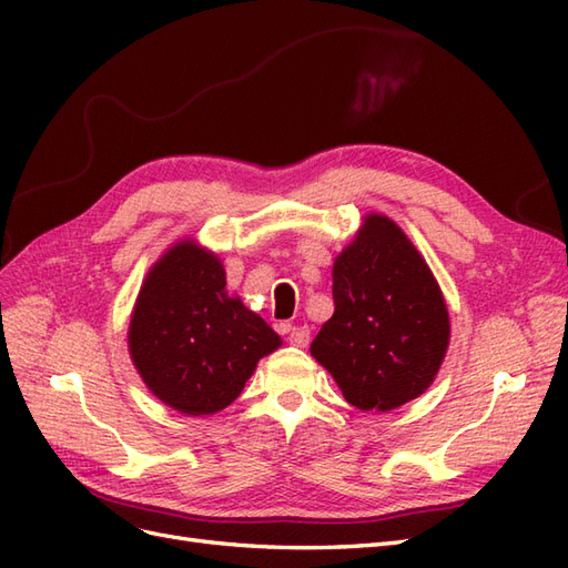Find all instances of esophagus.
Instances as JSON below:
<instances>
[{"instance_id": "esophagus-1", "label": "esophagus", "mask_w": 568, "mask_h": 568, "mask_svg": "<svg viewBox=\"0 0 568 568\" xmlns=\"http://www.w3.org/2000/svg\"><path fill=\"white\" fill-rule=\"evenodd\" d=\"M307 341H311V329H307V326H291V329H288V343H291V346L305 348Z\"/></svg>"}]
</instances>
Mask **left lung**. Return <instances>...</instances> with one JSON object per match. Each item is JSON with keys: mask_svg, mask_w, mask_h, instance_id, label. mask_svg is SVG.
<instances>
[{"mask_svg": "<svg viewBox=\"0 0 568 568\" xmlns=\"http://www.w3.org/2000/svg\"><path fill=\"white\" fill-rule=\"evenodd\" d=\"M334 315L311 353L343 398L390 412L434 384L450 346V315L424 255L382 213H367L332 270Z\"/></svg>", "mask_w": 568, "mask_h": 568, "instance_id": "8db88e82", "label": "left lung"}]
</instances>
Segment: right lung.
Listing matches in <instances>:
<instances>
[{
    "mask_svg": "<svg viewBox=\"0 0 568 568\" xmlns=\"http://www.w3.org/2000/svg\"><path fill=\"white\" fill-rule=\"evenodd\" d=\"M280 334L227 291L220 257L194 239L170 246L142 282L128 329L132 365L186 417L232 405Z\"/></svg>",
    "mask_w": 568,
    "mask_h": 568,
    "instance_id": "add662e5",
    "label": "right lung"
}]
</instances>
